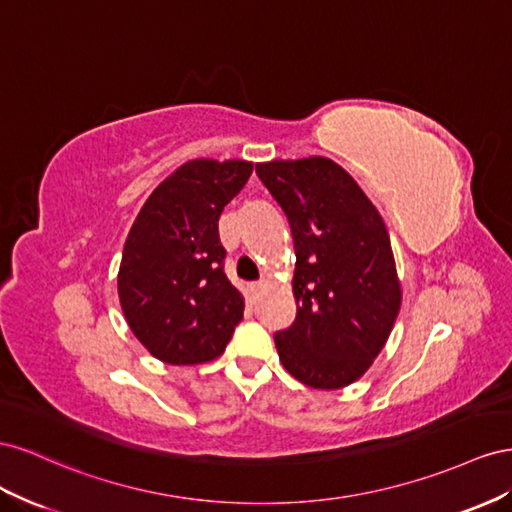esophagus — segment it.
<instances>
[{
    "instance_id": "esophagus-1",
    "label": "esophagus",
    "mask_w": 512,
    "mask_h": 512,
    "mask_svg": "<svg viewBox=\"0 0 512 512\" xmlns=\"http://www.w3.org/2000/svg\"><path fill=\"white\" fill-rule=\"evenodd\" d=\"M266 289V281H257V283H251V291L253 294L257 296V294H261V291Z\"/></svg>"
}]
</instances>
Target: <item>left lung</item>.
I'll use <instances>...</instances> for the list:
<instances>
[{
	"label": "left lung",
	"mask_w": 512,
	"mask_h": 512,
	"mask_svg": "<svg viewBox=\"0 0 512 512\" xmlns=\"http://www.w3.org/2000/svg\"><path fill=\"white\" fill-rule=\"evenodd\" d=\"M283 208L296 248L294 324L274 334L298 382L337 390L364 375L401 306L388 229L371 199L324 156L255 167Z\"/></svg>",
	"instance_id": "obj_1"
}]
</instances>
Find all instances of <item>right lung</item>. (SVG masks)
Listing matches in <instances>:
<instances>
[{
	"label": "right lung",
	"mask_w": 512,
	"mask_h": 512,
	"mask_svg": "<svg viewBox=\"0 0 512 512\" xmlns=\"http://www.w3.org/2000/svg\"><path fill=\"white\" fill-rule=\"evenodd\" d=\"M248 160H188L143 203L124 244L118 294L130 330L167 364L225 352L244 298L223 270L218 218L251 178Z\"/></svg>",
	"instance_id": "add662e5"
}]
</instances>
